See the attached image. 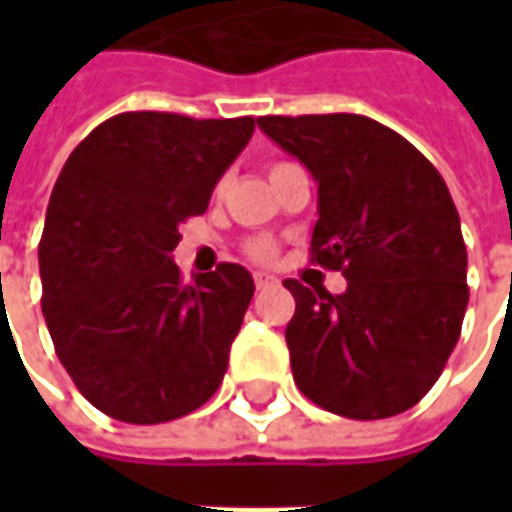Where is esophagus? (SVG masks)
Masks as SVG:
<instances>
[{"label": "esophagus", "instance_id": "34e87169", "mask_svg": "<svg viewBox=\"0 0 512 512\" xmlns=\"http://www.w3.org/2000/svg\"><path fill=\"white\" fill-rule=\"evenodd\" d=\"M255 285L257 290H266V288H274L279 285V279L274 274H268V271H255Z\"/></svg>", "mask_w": 512, "mask_h": 512}]
</instances>
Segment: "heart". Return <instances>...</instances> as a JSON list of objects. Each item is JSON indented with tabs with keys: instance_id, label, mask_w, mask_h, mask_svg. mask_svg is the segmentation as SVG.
<instances>
[{
	"instance_id": "obj_1",
	"label": "heart",
	"mask_w": 512,
	"mask_h": 512,
	"mask_svg": "<svg viewBox=\"0 0 512 512\" xmlns=\"http://www.w3.org/2000/svg\"><path fill=\"white\" fill-rule=\"evenodd\" d=\"M277 167H282V164H274L271 169H277ZM219 189H224V180L219 183ZM249 252H252L255 257H260V260H268V257H274V246L268 244V241H255V244L249 246Z\"/></svg>"
}]
</instances>
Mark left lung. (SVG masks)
Masks as SVG:
<instances>
[{
  "mask_svg": "<svg viewBox=\"0 0 512 512\" xmlns=\"http://www.w3.org/2000/svg\"><path fill=\"white\" fill-rule=\"evenodd\" d=\"M318 180L312 263L348 288L285 279L293 381L348 419L395 417L439 381L469 304L461 219L439 169L362 115L257 117Z\"/></svg>",
  "mask_w": 512,
  "mask_h": 512,
  "instance_id": "left-lung-1",
  "label": "left lung"
}]
</instances>
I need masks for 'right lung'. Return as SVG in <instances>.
Masks as SVG:
<instances>
[{
	"label": "right lung",
	"instance_id": "right-lung-1",
	"mask_svg": "<svg viewBox=\"0 0 512 512\" xmlns=\"http://www.w3.org/2000/svg\"><path fill=\"white\" fill-rule=\"evenodd\" d=\"M252 131L255 117L123 112L62 167L38 249L43 315L76 389L112 419L186 417L222 384L255 282L238 263L183 282L172 249Z\"/></svg>",
	"mask_w": 512,
	"mask_h": 512
}]
</instances>
